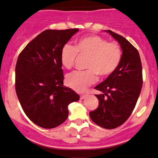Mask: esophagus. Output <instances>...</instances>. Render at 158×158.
<instances>
[{
    "instance_id": "34e87169",
    "label": "esophagus",
    "mask_w": 158,
    "mask_h": 158,
    "mask_svg": "<svg viewBox=\"0 0 158 158\" xmlns=\"http://www.w3.org/2000/svg\"><path fill=\"white\" fill-rule=\"evenodd\" d=\"M87 95H88L87 94H81V95H80V99H82H82H85V98L86 97H87Z\"/></svg>"
}]
</instances>
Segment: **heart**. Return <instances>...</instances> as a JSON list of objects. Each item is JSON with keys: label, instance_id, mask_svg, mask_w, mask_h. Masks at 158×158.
Returning <instances> with one entry per match:
<instances>
[{"label": "heart", "instance_id": "1", "mask_svg": "<svg viewBox=\"0 0 158 158\" xmlns=\"http://www.w3.org/2000/svg\"><path fill=\"white\" fill-rule=\"evenodd\" d=\"M78 55L87 57L85 71H74L66 77V83L77 92L85 90L97 81L98 76L104 79L118 68L122 59V50L118 43L108 42L96 35L84 36L76 41L75 48L66 44L60 51V63L66 69H71Z\"/></svg>", "mask_w": 158, "mask_h": 158}]
</instances>
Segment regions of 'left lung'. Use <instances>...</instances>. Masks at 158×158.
<instances>
[{
  "label": "left lung",
  "instance_id": "8db88e82",
  "mask_svg": "<svg viewBox=\"0 0 158 158\" xmlns=\"http://www.w3.org/2000/svg\"><path fill=\"white\" fill-rule=\"evenodd\" d=\"M107 31L120 44L122 59L117 70L94 87L101 94H95L98 107L89 113L99 127L107 129L119 127L130 117L142 90V66L137 49L122 35Z\"/></svg>",
  "mask_w": 158,
  "mask_h": 158
}]
</instances>
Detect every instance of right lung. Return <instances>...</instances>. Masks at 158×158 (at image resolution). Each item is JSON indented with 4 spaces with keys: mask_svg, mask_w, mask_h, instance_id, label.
Masks as SVG:
<instances>
[{
    "mask_svg": "<svg viewBox=\"0 0 158 158\" xmlns=\"http://www.w3.org/2000/svg\"><path fill=\"white\" fill-rule=\"evenodd\" d=\"M79 29L47 30L24 48L16 64L15 89L21 107L31 122L52 129L67 119L68 105L79 99L64 86L60 51Z\"/></svg>",
    "mask_w": 158,
    "mask_h": 158,
    "instance_id": "1",
    "label": "right lung"
}]
</instances>
